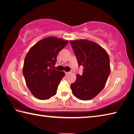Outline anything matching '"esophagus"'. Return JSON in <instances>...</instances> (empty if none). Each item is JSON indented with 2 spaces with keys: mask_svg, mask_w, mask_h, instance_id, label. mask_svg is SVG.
<instances>
[{
  "mask_svg": "<svg viewBox=\"0 0 134 134\" xmlns=\"http://www.w3.org/2000/svg\"><path fill=\"white\" fill-rule=\"evenodd\" d=\"M69 74V72H65V75H68Z\"/></svg>",
  "mask_w": 134,
  "mask_h": 134,
  "instance_id": "esophagus-1",
  "label": "esophagus"
}]
</instances>
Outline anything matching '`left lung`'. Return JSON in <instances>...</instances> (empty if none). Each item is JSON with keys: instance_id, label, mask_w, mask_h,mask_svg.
Returning a JSON list of instances; mask_svg holds the SVG:
<instances>
[{"instance_id": "1", "label": "left lung", "mask_w": 134, "mask_h": 134, "mask_svg": "<svg viewBox=\"0 0 134 134\" xmlns=\"http://www.w3.org/2000/svg\"><path fill=\"white\" fill-rule=\"evenodd\" d=\"M79 66L83 73L76 75V80L70 87L75 96L82 100H89L105 86L110 74V58L104 49L94 42L87 40L70 41Z\"/></svg>"}]
</instances>
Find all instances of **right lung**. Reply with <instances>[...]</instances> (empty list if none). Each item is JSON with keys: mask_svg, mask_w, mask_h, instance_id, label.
I'll return each mask as SVG.
<instances>
[{"mask_svg": "<svg viewBox=\"0 0 134 134\" xmlns=\"http://www.w3.org/2000/svg\"><path fill=\"white\" fill-rule=\"evenodd\" d=\"M68 41L55 37L40 40L28 52L23 74L30 92L40 100H47L56 94L64 72L54 68L58 53Z\"/></svg>", "mask_w": 134, "mask_h": 134, "instance_id": "obj_1", "label": "right lung"}]
</instances>
